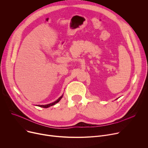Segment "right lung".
I'll return each mask as SVG.
<instances>
[{
  "instance_id": "add662e5",
  "label": "right lung",
  "mask_w": 148,
  "mask_h": 148,
  "mask_svg": "<svg viewBox=\"0 0 148 148\" xmlns=\"http://www.w3.org/2000/svg\"><path fill=\"white\" fill-rule=\"evenodd\" d=\"M62 96H63V95H62L60 98H59V99L57 100V101H56L55 102H53V103H49V104H48V105H38V106H40V107H42V108H48V107H49V106H53V105H54L55 104H56V103H58V102H59V101H60L61 99H62Z\"/></svg>"
}]
</instances>
